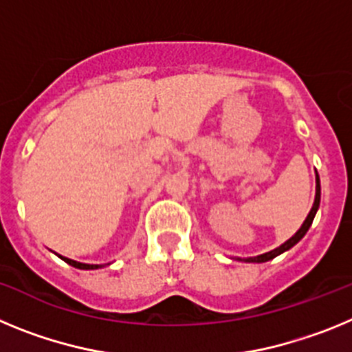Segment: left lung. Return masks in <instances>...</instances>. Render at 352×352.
<instances>
[{
    "mask_svg": "<svg viewBox=\"0 0 352 352\" xmlns=\"http://www.w3.org/2000/svg\"><path fill=\"white\" fill-rule=\"evenodd\" d=\"M319 203H321V183H319V176L316 178V199H314V206L312 210H310V213L307 214V219H305L303 226L298 229V232L292 238H289L285 243H282L280 247H276L275 250H270L266 252V254H261V256H256V257H247V259H239V261H245V263H266V261H272L275 259L276 256H280V254H284L285 250H289V248H292L294 245L300 241L301 238H303L305 234H307V231L310 229V226H312L314 222V217H316L317 210H319Z\"/></svg>",
    "mask_w": 352,
    "mask_h": 352,
    "instance_id": "obj_1",
    "label": "left lung"
}]
</instances>
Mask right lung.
<instances>
[{
	"instance_id": "1",
	"label": "right lung",
	"mask_w": 352,
	"mask_h": 352,
	"mask_svg": "<svg viewBox=\"0 0 352 352\" xmlns=\"http://www.w3.org/2000/svg\"><path fill=\"white\" fill-rule=\"evenodd\" d=\"M60 257L67 264L74 266V268H79V270H98V268H102V264H84V263H77V261H74V259H68V257H63V256H60Z\"/></svg>"
}]
</instances>
